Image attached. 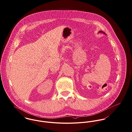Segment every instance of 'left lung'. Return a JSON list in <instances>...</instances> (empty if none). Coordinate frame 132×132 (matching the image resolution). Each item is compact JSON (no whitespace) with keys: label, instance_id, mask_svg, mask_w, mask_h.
<instances>
[{"label":"left lung","instance_id":"left-lung-1","mask_svg":"<svg viewBox=\"0 0 132 132\" xmlns=\"http://www.w3.org/2000/svg\"><path fill=\"white\" fill-rule=\"evenodd\" d=\"M99 32H103V33H104V34H105V33L104 32H103V31H99Z\"/></svg>","mask_w":132,"mask_h":132}]
</instances>
